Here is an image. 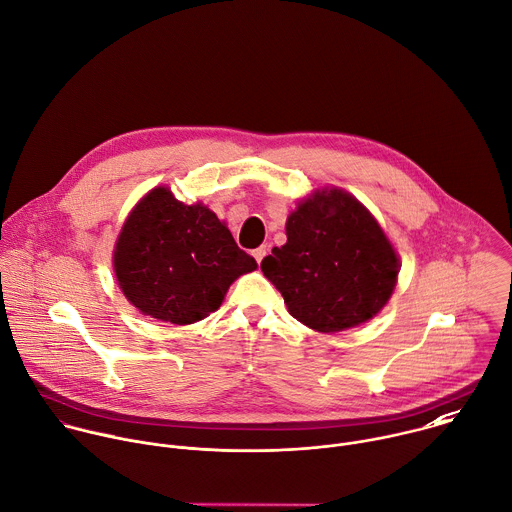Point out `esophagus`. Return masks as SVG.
<instances>
[{
    "instance_id": "esophagus-1",
    "label": "esophagus",
    "mask_w": 512,
    "mask_h": 512,
    "mask_svg": "<svg viewBox=\"0 0 512 512\" xmlns=\"http://www.w3.org/2000/svg\"><path fill=\"white\" fill-rule=\"evenodd\" d=\"M266 252H268V248H266V246H260V248L252 250V256H254V260L260 264V262H262V258L266 256Z\"/></svg>"
}]
</instances>
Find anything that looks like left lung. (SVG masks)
<instances>
[{"instance_id":"obj_1","label":"left lung","mask_w":512,"mask_h":512,"mask_svg":"<svg viewBox=\"0 0 512 512\" xmlns=\"http://www.w3.org/2000/svg\"><path fill=\"white\" fill-rule=\"evenodd\" d=\"M286 244L260 268L288 312L318 332L358 326L388 302L398 258L368 210L342 190L316 192L286 222Z\"/></svg>"}]
</instances>
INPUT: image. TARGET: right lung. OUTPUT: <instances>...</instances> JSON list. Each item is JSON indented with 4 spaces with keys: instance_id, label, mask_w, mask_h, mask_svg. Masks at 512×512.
<instances>
[{
    "instance_id": "add662e5",
    "label": "right lung",
    "mask_w": 512,
    "mask_h": 512,
    "mask_svg": "<svg viewBox=\"0 0 512 512\" xmlns=\"http://www.w3.org/2000/svg\"><path fill=\"white\" fill-rule=\"evenodd\" d=\"M126 298L146 316L192 324L218 310L230 284L258 268L202 204L152 190L130 214L114 252Z\"/></svg>"
}]
</instances>
